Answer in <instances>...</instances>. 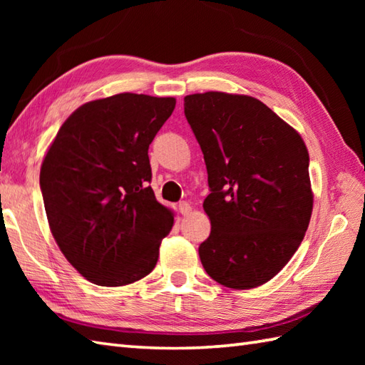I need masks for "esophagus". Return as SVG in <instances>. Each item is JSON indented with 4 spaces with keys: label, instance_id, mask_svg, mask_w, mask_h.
Listing matches in <instances>:
<instances>
[{
    "label": "esophagus",
    "instance_id": "obj_1",
    "mask_svg": "<svg viewBox=\"0 0 365 365\" xmlns=\"http://www.w3.org/2000/svg\"><path fill=\"white\" fill-rule=\"evenodd\" d=\"M178 212H180L183 216H187L191 213V204L187 202V200H182V202H178Z\"/></svg>",
    "mask_w": 365,
    "mask_h": 365
}]
</instances>
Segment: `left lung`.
Masks as SVG:
<instances>
[{
	"label": "left lung",
	"mask_w": 365,
	"mask_h": 365,
	"mask_svg": "<svg viewBox=\"0 0 365 365\" xmlns=\"http://www.w3.org/2000/svg\"><path fill=\"white\" fill-rule=\"evenodd\" d=\"M204 153L212 232L199 246L207 274L229 289L273 279L297 252L314 195L302 138L260 100L205 92L185 97Z\"/></svg>",
	"instance_id": "8db88e82"
}]
</instances>
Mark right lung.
I'll return each mask as SVG.
<instances>
[{
	"label": "right lung",
	"mask_w": 365,
	"mask_h": 365,
	"mask_svg": "<svg viewBox=\"0 0 365 365\" xmlns=\"http://www.w3.org/2000/svg\"><path fill=\"white\" fill-rule=\"evenodd\" d=\"M174 108V97L130 92L84 103L45 155L41 190L51 234L91 282L133 284L157 265L174 213L149 187V145Z\"/></svg>",
	"instance_id": "1"
}]
</instances>
